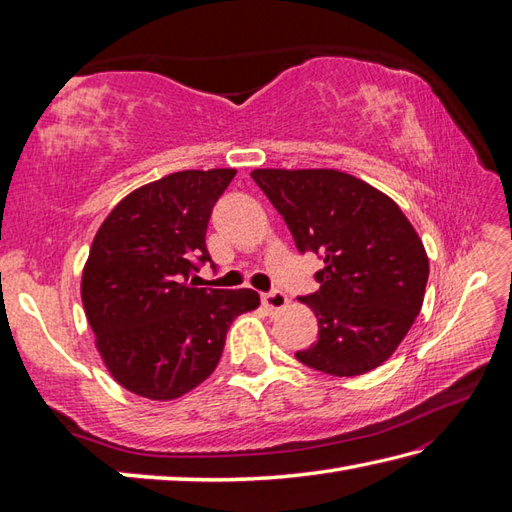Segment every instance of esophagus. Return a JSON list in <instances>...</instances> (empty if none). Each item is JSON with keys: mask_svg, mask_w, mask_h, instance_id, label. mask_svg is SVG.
<instances>
[{"mask_svg": "<svg viewBox=\"0 0 512 512\" xmlns=\"http://www.w3.org/2000/svg\"><path fill=\"white\" fill-rule=\"evenodd\" d=\"M262 306L270 312H279L288 306V297L281 290L266 292V295H262Z\"/></svg>", "mask_w": 512, "mask_h": 512, "instance_id": "obj_1", "label": "esophagus"}]
</instances>
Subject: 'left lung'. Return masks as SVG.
Listing matches in <instances>:
<instances>
[{
	"label": "left lung",
	"mask_w": 512,
	"mask_h": 512,
	"mask_svg": "<svg viewBox=\"0 0 512 512\" xmlns=\"http://www.w3.org/2000/svg\"><path fill=\"white\" fill-rule=\"evenodd\" d=\"M259 189L295 244L323 255L321 288L299 301L319 323L317 343L295 356L330 376L372 372L416 321L429 257L387 193L339 169H255Z\"/></svg>",
	"instance_id": "8db88e82"
}]
</instances>
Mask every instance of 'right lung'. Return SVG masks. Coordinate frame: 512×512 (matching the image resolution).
<instances>
[{
    "label": "right lung",
    "instance_id": "1",
    "mask_svg": "<svg viewBox=\"0 0 512 512\" xmlns=\"http://www.w3.org/2000/svg\"><path fill=\"white\" fill-rule=\"evenodd\" d=\"M235 169H187L134 189L99 226L81 299L107 372L149 400H176L220 363L235 317L259 308L250 288L189 284L211 262L206 226Z\"/></svg>",
    "mask_w": 512,
    "mask_h": 512
}]
</instances>
